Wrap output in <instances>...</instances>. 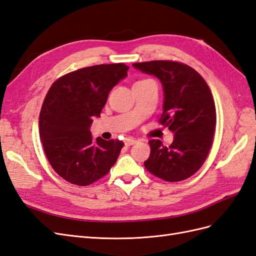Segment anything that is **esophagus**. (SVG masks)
I'll return each instance as SVG.
<instances>
[{
  "instance_id": "obj_1",
  "label": "esophagus",
  "mask_w": 256,
  "mask_h": 256,
  "mask_svg": "<svg viewBox=\"0 0 256 256\" xmlns=\"http://www.w3.org/2000/svg\"><path fill=\"white\" fill-rule=\"evenodd\" d=\"M138 141L136 140V138H125V145L126 146H130V145H134L136 144Z\"/></svg>"
}]
</instances>
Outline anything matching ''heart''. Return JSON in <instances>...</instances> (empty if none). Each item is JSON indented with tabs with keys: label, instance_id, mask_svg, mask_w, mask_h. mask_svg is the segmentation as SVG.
I'll return each mask as SVG.
<instances>
[{
	"label": "heart",
	"instance_id": "obj_1",
	"mask_svg": "<svg viewBox=\"0 0 256 256\" xmlns=\"http://www.w3.org/2000/svg\"><path fill=\"white\" fill-rule=\"evenodd\" d=\"M143 81H144V80H143Z\"/></svg>",
	"mask_w": 256,
	"mask_h": 256
}]
</instances>
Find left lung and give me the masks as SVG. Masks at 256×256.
Here are the masks:
<instances>
[{
    "instance_id": "obj_1",
    "label": "left lung",
    "mask_w": 256,
    "mask_h": 256,
    "mask_svg": "<svg viewBox=\"0 0 256 256\" xmlns=\"http://www.w3.org/2000/svg\"><path fill=\"white\" fill-rule=\"evenodd\" d=\"M132 66L154 76L164 88L161 124L174 134L168 147L150 140L147 171L166 182L187 180L202 166L212 144L214 102L207 83L194 69L172 60H152Z\"/></svg>"
}]
</instances>
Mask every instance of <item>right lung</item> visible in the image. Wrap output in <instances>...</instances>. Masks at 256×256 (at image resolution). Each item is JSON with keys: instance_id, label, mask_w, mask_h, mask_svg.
Masks as SVG:
<instances>
[{"instance_id": "1", "label": "right lung", "mask_w": 256, "mask_h": 256, "mask_svg": "<svg viewBox=\"0 0 256 256\" xmlns=\"http://www.w3.org/2000/svg\"><path fill=\"white\" fill-rule=\"evenodd\" d=\"M128 68L125 64L81 68L58 79L46 96L40 141L53 170L68 182L90 184L109 173L118 160L124 143L94 138L90 129Z\"/></svg>"}]
</instances>
